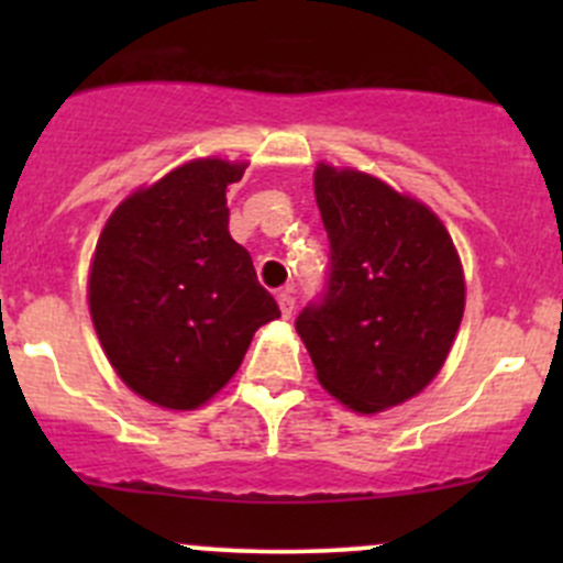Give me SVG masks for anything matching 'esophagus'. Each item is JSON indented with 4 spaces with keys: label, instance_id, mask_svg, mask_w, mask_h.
I'll return each mask as SVG.
<instances>
[{
    "label": "esophagus",
    "instance_id": "obj_1",
    "mask_svg": "<svg viewBox=\"0 0 563 563\" xmlns=\"http://www.w3.org/2000/svg\"><path fill=\"white\" fill-rule=\"evenodd\" d=\"M277 305H280V313H283V318H291V313H294V294L288 291H280L277 294Z\"/></svg>",
    "mask_w": 563,
    "mask_h": 563
}]
</instances>
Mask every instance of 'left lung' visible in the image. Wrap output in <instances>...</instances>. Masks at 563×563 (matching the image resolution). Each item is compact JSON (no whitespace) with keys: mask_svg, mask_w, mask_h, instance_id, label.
I'll use <instances>...</instances> for the list:
<instances>
[{"mask_svg":"<svg viewBox=\"0 0 563 563\" xmlns=\"http://www.w3.org/2000/svg\"><path fill=\"white\" fill-rule=\"evenodd\" d=\"M313 181L329 277L297 332L343 406H400L433 382L455 343L465 308L457 250L424 203L376 176L318 163Z\"/></svg>","mask_w":563,"mask_h":563,"instance_id":"left-lung-1","label":"left lung"}]
</instances>
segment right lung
Here are the masks:
<instances>
[{
  "label": "right lung",
  "instance_id": "right-lung-1",
  "mask_svg": "<svg viewBox=\"0 0 563 563\" xmlns=\"http://www.w3.org/2000/svg\"><path fill=\"white\" fill-rule=\"evenodd\" d=\"M245 163H185L108 218L89 313L117 376L155 406L190 411L240 371L255 329L280 308L229 234L225 187Z\"/></svg>",
  "mask_w": 563,
  "mask_h": 563
}]
</instances>
